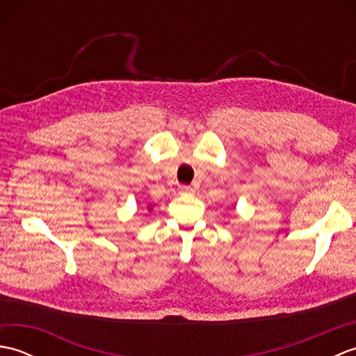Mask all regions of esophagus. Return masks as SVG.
Segmentation results:
<instances>
[{
    "mask_svg": "<svg viewBox=\"0 0 356 356\" xmlns=\"http://www.w3.org/2000/svg\"><path fill=\"white\" fill-rule=\"evenodd\" d=\"M180 193H182V194H190V193H193V188L191 186H186V185H182V186H180Z\"/></svg>",
    "mask_w": 356,
    "mask_h": 356,
    "instance_id": "esophagus-1",
    "label": "esophagus"
}]
</instances>
